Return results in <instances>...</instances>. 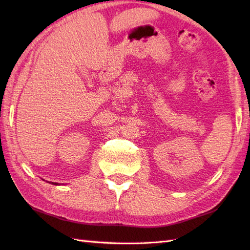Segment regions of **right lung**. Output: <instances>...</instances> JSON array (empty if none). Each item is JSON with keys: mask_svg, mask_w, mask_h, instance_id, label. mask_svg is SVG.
Listing matches in <instances>:
<instances>
[{"mask_svg": "<svg viewBox=\"0 0 250 250\" xmlns=\"http://www.w3.org/2000/svg\"><path fill=\"white\" fill-rule=\"evenodd\" d=\"M52 184H54V183H52ZM55 185H58V184H56V183H55Z\"/></svg>", "mask_w": 250, "mask_h": 250, "instance_id": "add662e5", "label": "right lung"}]
</instances>
